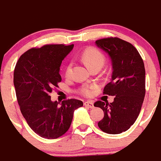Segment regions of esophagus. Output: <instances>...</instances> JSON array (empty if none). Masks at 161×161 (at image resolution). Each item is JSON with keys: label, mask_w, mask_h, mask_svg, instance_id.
Here are the masks:
<instances>
[{"label": "esophagus", "mask_w": 161, "mask_h": 161, "mask_svg": "<svg viewBox=\"0 0 161 161\" xmlns=\"http://www.w3.org/2000/svg\"><path fill=\"white\" fill-rule=\"evenodd\" d=\"M85 106H87L88 108H90V109H93L94 107V105H93V102H90V101H87V102H85L84 103Z\"/></svg>", "instance_id": "34e87169"}]
</instances>
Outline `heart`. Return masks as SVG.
I'll return each instance as SVG.
<instances>
[{"label": "heart", "instance_id": "1", "mask_svg": "<svg viewBox=\"0 0 161 161\" xmlns=\"http://www.w3.org/2000/svg\"><path fill=\"white\" fill-rule=\"evenodd\" d=\"M81 59L89 69H93L94 68H102L106 61V58L103 53L95 47H89L85 49L81 55ZM72 63L69 62L65 68V76L67 77L70 76L72 73ZM92 89L93 86L85 85L80 89V92L83 95L89 96L91 94Z\"/></svg>", "mask_w": 161, "mask_h": 161}]
</instances>
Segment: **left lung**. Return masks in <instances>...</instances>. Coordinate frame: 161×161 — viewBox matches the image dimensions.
<instances>
[{
  "label": "left lung",
  "instance_id": "1",
  "mask_svg": "<svg viewBox=\"0 0 161 161\" xmlns=\"http://www.w3.org/2000/svg\"><path fill=\"white\" fill-rule=\"evenodd\" d=\"M95 44L111 60V80L103 93L115 97L110 104L102 101L94 103L104 112L97 125L107 134H120L135 123L141 110L145 96L144 64L136 48L123 39L102 38Z\"/></svg>",
  "mask_w": 161,
  "mask_h": 161
}]
</instances>
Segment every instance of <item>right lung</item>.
<instances>
[{
    "instance_id": "add662e5",
    "label": "right lung",
    "mask_w": 161,
    "mask_h": 161,
    "mask_svg": "<svg viewBox=\"0 0 161 161\" xmlns=\"http://www.w3.org/2000/svg\"><path fill=\"white\" fill-rule=\"evenodd\" d=\"M73 47L51 44L32 48L21 55L15 66L14 85L21 112L30 127L45 139L66 133L75 109L83 106L76 99L63 101L59 106L49 95L61 81V63Z\"/></svg>"
}]
</instances>
